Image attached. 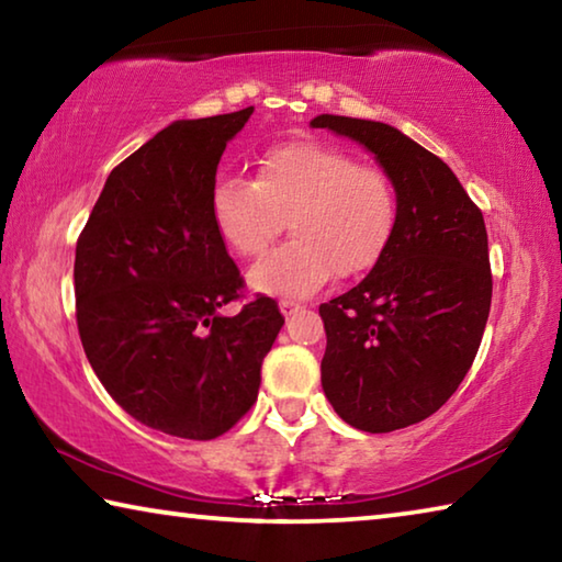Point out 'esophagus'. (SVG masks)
<instances>
[{"label":"esophagus","instance_id":"esophagus-1","mask_svg":"<svg viewBox=\"0 0 562 562\" xmlns=\"http://www.w3.org/2000/svg\"><path fill=\"white\" fill-rule=\"evenodd\" d=\"M297 310H302L300 302H294V300H280V312H282L284 317H292Z\"/></svg>","mask_w":562,"mask_h":562}]
</instances>
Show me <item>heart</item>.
Returning a JSON list of instances; mask_svg holds the SVG:
<instances>
[{"label":"heart","instance_id":"b5f03b06","mask_svg":"<svg viewBox=\"0 0 562 562\" xmlns=\"http://www.w3.org/2000/svg\"><path fill=\"white\" fill-rule=\"evenodd\" d=\"M217 233L240 258H260L290 221L294 240L247 274L252 290L307 297L382 260L398 223V195L382 168L349 150L290 140L260 158L258 180L231 178L213 193Z\"/></svg>","mask_w":562,"mask_h":562}]
</instances>
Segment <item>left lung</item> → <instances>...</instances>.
<instances>
[{"label":"left lung","mask_w":562,"mask_h":562,"mask_svg":"<svg viewBox=\"0 0 562 562\" xmlns=\"http://www.w3.org/2000/svg\"><path fill=\"white\" fill-rule=\"evenodd\" d=\"M310 126L364 146L398 195L382 260L319 304L322 389L359 431L406 429L449 402L481 347L493 292L486 223L453 170L389 123L322 113Z\"/></svg>","instance_id":"obj_1"}]
</instances>
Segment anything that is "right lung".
<instances>
[{"instance_id":"add662e5","label":"right lung","mask_w":562,"mask_h":562,"mask_svg":"<svg viewBox=\"0 0 562 562\" xmlns=\"http://www.w3.org/2000/svg\"><path fill=\"white\" fill-rule=\"evenodd\" d=\"M252 106L176 121L111 170L76 243V325L103 389L136 422L178 439L231 431L258 398L284 325L243 278L213 217L215 173Z\"/></svg>"}]
</instances>
